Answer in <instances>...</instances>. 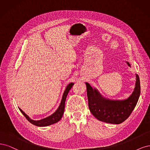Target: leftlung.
Here are the masks:
<instances>
[{"instance_id": "left-lung-1", "label": "left lung", "mask_w": 150, "mask_h": 150, "mask_svg": "<svg viewBox=\"0 0 150 150\" xmlns=\"http://www.w3.org/2000/svg\"><path fill=\"white\" fill-rule=\"evenodd\" d=\"M127 64L129 67L130 64ZM133 92L124 100H111L103 98L98 91L86 83L88 107L91 113L98 120L108 123L120 124L126 120L136 106L140 95V81L137 74Z\"/></svg>"}]
</instances>
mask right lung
<instances>
[{"label":"right lung","mask_w":150,"mask_h":150,"mask_svg":"<svg viewBox=\"0 0 150 150\" xmlns=\"http://www.w3.org/2000/svg\"><path fill=\"white\" fill-rule=\"evenodd\" d=\"M74 85V83H70L68 85H67V88L64 91V94H63L62 99L61 103H60V105L59 107V108H58V109L56 110V112L55 113H54L52 115L49 116V117H48L42 119L40 120H37V121L33 120L28 117V116L25 113H24L20 108H19V110H20L22 113L24 115V117L27 118V120L28 121V122H30L32 124L35 125V126L47 127V126H49V125L54 124L58 122H59L62 117L63 114H64V113L65 103V100L67 98V95H68L70 90L72 86H73Z\"/></svg>","instance_id":"obj_1"}]
</instances>
